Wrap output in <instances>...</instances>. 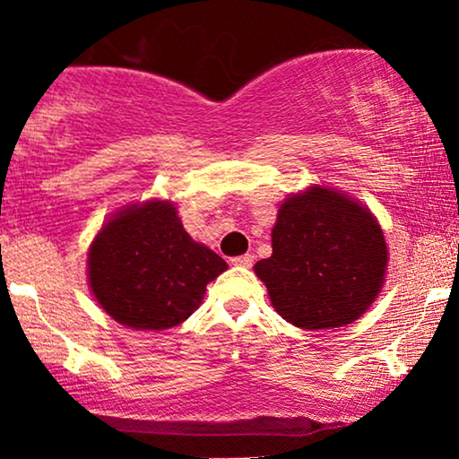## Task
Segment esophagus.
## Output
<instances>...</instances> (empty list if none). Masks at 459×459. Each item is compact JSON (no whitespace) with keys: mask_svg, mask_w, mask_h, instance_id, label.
<instances>
[{"mask_svg":"<svg viewBox=\"0 0 459 459\" xmlns=\"http://www.w3.org/2000/svg\"><path fill=\"white\" fill-rule=\"evenodd\" d=\"M253 263H255V255H250V253L238 255V256H234V259H231V265H236V267H250Z\"/></svg>","mask_w":459,"mask_h":459,"instance_id":"obj_1","label":"esophagus"}]
</instances>
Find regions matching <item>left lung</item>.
I'll use <instances>...</instances> for the list:
<instances>
[{"label": "left lung", "mask_w": 459, "mask_h": 459, "mask_svg": "<svg viewBox=\"0 0 459 459\" xmlns=\"http://www.w3.org/2000/svg\"><path fill=\"white\" fill-rule=\"evenodd\" d=\"M273 253L255 265L286 322L303 330L359 319L385 284L386 242L372 212L334 190L286 198L272 231Z\"/></svg>", "instance_id": "1"}]
</instances>
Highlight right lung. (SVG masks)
<instances>
[{
	"instance_id": "obj_1",
	"label": "right lung",
	"mask_w": 459,
	"mask_h": 459,
	"mask_svg": "<svg viewBox=\"0 0 459 459\" xmlns=\"http://www.w3.org/2000/svg\"><path fill=\"white\" fill-rule=\"evenodd\" d=\"M90 286L102 309L135 330H167L203 303L206 284L228 269L194 242L169 203L127 206L90 248Z\"/></svg>"
}]
</instances>
